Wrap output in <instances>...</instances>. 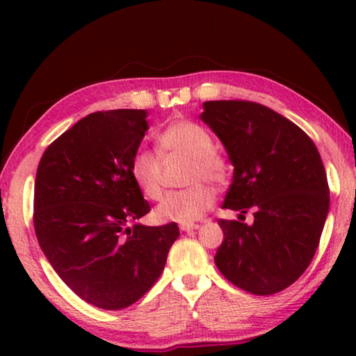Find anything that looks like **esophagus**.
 Listing matches in <instances>:
<instances>
[{
    "label": "esophagus",
    "mask_w": 356,
    "mask_h": 356,
    "mask_svg": "<svg viewBox=\"0 0 356 356\" xmlns=\"http://www.w3.org/2000/svg\"><path fill=\"white\" fill-rule=\"evenodd\" d=\"M197 228H199V225H193V223H191V225H181V227H179V230H181V232H193V230H197Z\"/></svg>",
    "instance_id": "1"
}]
</instances>
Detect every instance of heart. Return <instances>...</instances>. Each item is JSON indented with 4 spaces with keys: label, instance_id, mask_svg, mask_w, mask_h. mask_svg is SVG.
I'll list each match as a JSON object with an SVG mask.
<instances>
[{
    "label": "heart",
    "instance_id": "b5f03b06",
    "mask_svg": "<svg viewBox=\"0 0 356 356\" xmlns=\"http://www.w3.org/2000/svg\"><path fill=\"white\" fill-rule=\"evenodd\" d=\"M159 149L165 160L186 157L189 165L186 181L189 186L165 194L155 207L154 216L160 223L189 225L206 213L213 204V193L204 181L223 184L228 177L225 159L217 154L212 136L193 121H175L159 134ZM131 177L149 199L162 194L163 162L157 152L139 149L131 159Z\"/></svg>",
    "mask_w": 356,
    "mask_h": 356
}]
</instances>
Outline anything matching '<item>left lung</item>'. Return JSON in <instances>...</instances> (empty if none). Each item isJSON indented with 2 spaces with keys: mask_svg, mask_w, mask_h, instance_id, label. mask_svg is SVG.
<instances>
[{
  "mask_svg": "<svg viewBox=\"0 0 356 356\" xmlns=\"http://www.w3.org/2000/svg\"><path fill=\"white\" fill-rule=\"evenodd\" d=\"M201 118L233 165L223 209L254 222L218 220L223 241L213 257L233 285L254 295L290 286L308 269L329 213L321 155L303 129L254 102H204Z\"/></svg>",
  "mask_w": 356,
  "mask_h": 356,
  "instance_id": "1",
  "label": "left lung"
}]
</instances>
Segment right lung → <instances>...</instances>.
<instances>
[{
  "label": "right lung",
  "instance_id": "1",
  "mask_svg": "<svg viewBox=\"0 0 356 356\" xmlns=\"http://www.w3.org/2000/svg\"><path fill=\"white\" fill-rule=\"evenodd\" d=\"M147 115H87L48 145L37 168L38 245L60 279L102 309L128 308L147 293L179 236L177 223L138 222L150 206L129 167L149 129Z\"/></svg>",
  "mask_w": 356,
  "mask_h": 356
}]
</instances>
